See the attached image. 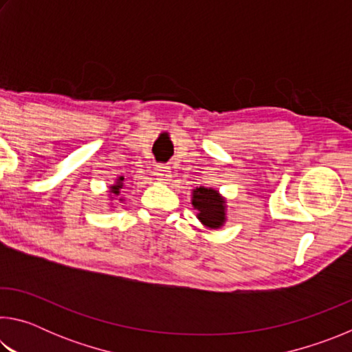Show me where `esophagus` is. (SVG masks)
<instances>
[{
    "instance_id": "34e87169",
    "label": "esophagus",
    "mask_w": 352,
    "mask_h": 352,
    "mask_svg": "<svg viewBox=\"0 0 352 352\" xmlns=\"http://www.w3.org/2000/svg\"><path fill=\"white\" fill-rule=\"evenodd\" d=\"M155 177L162 183L170 182V168L166 164H157V168H155Z\"/></svg>"
}]
</instances>
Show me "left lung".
Returning <instances> with one entry per match:
<instances>
[{
  "label": "left lung",
  "mask_w": 352,
  "mask_h": 352,
  "mask_svg": "<svg viewBox=\"0 0 352 352\" xmlns=\"http://www.w3.org/2000/svg\"><path fill=\"white\" fill-rule=\"evenodd\" d=\"M192 206L197 217L208 228H220L225 222V200L217 190L200 186L192 192Z\"/></svg>",
  "instance_id": "8db88e82"
}]
</instances>
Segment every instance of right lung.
I'll return each mask as SVG.
<instances>
[{
	"label": "right lung",
	"instance_id": "add662e5",
	"mask_svg": "<svg viewBox=\"0 0 352 352\" xmlns=\"http://www.w3.org/2000/svg\"><path fill=\"white\" fill-rule=\"evenodd\" d=\"M122 182H124V177H119L115 186H111V190H110V192H113L115 195H119V192H121V189H122V186H124V183H122Z\"/></svg>",
	"mask_w": 352,
	"mask_h": 352
}]
</instances>
